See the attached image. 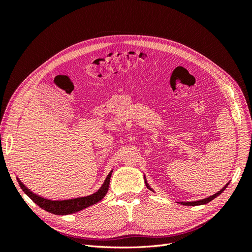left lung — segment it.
<instances>
[{"instance_id":"left-lung-1","label":"left lung","mask_w":252,"mask_h":252,"mask_svg":"<svg viewBox=\"0 0 252 252\" xmlns=\"http://www.w3.org/2000/svg\"><path fill=\"white\" fill-rule=\"evenodd\" d=\"M144 179H145V177H144ZM145 184H146V186H147V188H148L149 190H152V189L148 186L146 180H145ZM227 185H228V183H227L225 187H223L222 189L220 190L219 192H217L216 194H213V195H210L209 197H206V199H203V200H200V201H195V202H178V203H179V204H182V205H188V206H189V205H190V206H195V205H204V204H207L208 202H210L211 200L215 199V197H217L220 193H222V192L224 191V190H225V188L227 187ZM152 191H154V190H152Z\"/></svg>"}]
</instances>
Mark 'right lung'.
<instances>
[{"label": "right lung", "instance_id": "obj_1", "mask_svg": "<svg viewBox=\"0 0 252 252\" xmlns=\"http://www.w3.org/2000/svg\"><path fill=\"white\" fill-rule=\"evenodd\" d=\"M110 177H111V171L107 175V178H106L102 187L98 189L95 193L88 196L77 197V199L66 200V201H49L46 199H43V197L37 196L32 191H29V189H27L24 185H23L21 181H18V182L23 191H24L37 206H40L42 209L46 210L50 213H53V215L66 216V215H71V213L79 212L83 209L89 207V206H93L97 202H100L108 191Z\"/></svg>", "mask_w": 252, "mask_h": 252}]
</instances>
